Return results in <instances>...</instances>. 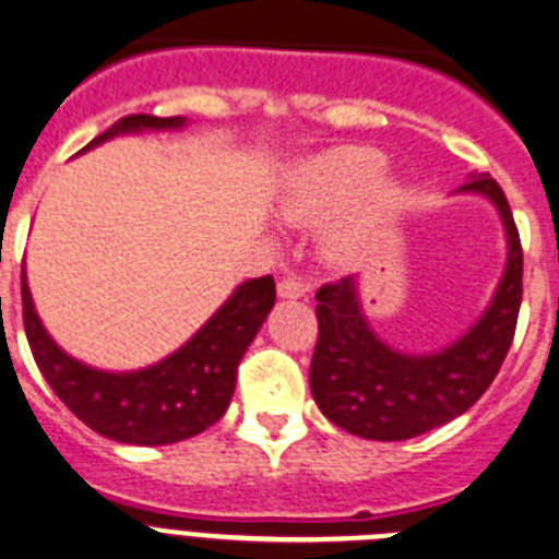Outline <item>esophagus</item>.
<instances>
[{
  "label": "esophagus",
  "mask_w": 559,
  "mask_h": 559,
  "mask_svg": "<svg viewBox=\"0 0 559 559\" xmlns=\"http://www.w3.org/2000/svg\"><path fill=\"white\" fill-rule=\"evenodd\" d=\"M306 292H309V284H306L304 278H295V275H286V278L278 281V298H284V300L306 298Z\"/></svg>",
  "instance_id": "1"
}]
</instances>
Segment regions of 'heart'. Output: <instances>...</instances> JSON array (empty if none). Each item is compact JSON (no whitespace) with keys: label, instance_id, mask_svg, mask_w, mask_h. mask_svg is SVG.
<instances>
[{"label":"heart","instance_id":"1","mask_svg":"<svg viewBox=\"0 0 559 559\" xmlns=\"http://www.w3.org/2000/svg\"><path fill=\"white\" fill-rule=\"evenodd\" d=\"M381 169L384 155L373 147H340L306 160L286 186L281 214L292 225H317L348 209L367 191L354 217L345 219L329 239L331 253L348 255L365 236L367 225L392 209L399 198V189L392 183H376Z\"/></svg>","mask_w":559,"mask_h":559}]
</instances>
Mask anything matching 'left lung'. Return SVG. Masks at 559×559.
Returning a JSON list of instances; mask_svg holds the SVG:
<instances>
[{
	"instance_id": "1",
	"label": "left lung",
	"mask_w": 559,
	"mask_h": 559,
	"mask_svg": "<svg viewBox=\"0 0 559 559\" xmlns=\"http://www.w3.org/2000/svg\"><path fill=\"white\" fill-rule=\"evenodd\" d=\"M462 194H481L499 211L507 264L490 306L465 334L435 354H404L376 336L354 275L317 289V334L309 386L331 424L365 440H409L449 424L485 395L512 345L524 292V253L501 186L471 175Z\"/></svg>"
}]
</instances>
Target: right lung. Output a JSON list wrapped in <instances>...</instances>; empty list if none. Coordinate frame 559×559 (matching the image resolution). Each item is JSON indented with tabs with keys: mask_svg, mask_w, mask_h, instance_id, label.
<instances>
[{
	"mask_svg": "<svg viewBox=\"0 0 559 559\" xmlns=\"http://www.w3.org/2000/svg\"><path fill=\"white\" fill-rule=\"evenodd\" d=\"M183 124V117L133 114L110 124L85 150L114 135L178 130ZM273 306V275L245 281L209 317V323L167 359L130 373H108L72 359L47 334L22 273L24 331L47 384L88 429L130 445H169L217 424L234 395L236 367Z\"/></svg>",
	"mask_w": 559,
	"mask_h": 559,
	"instance_id": "1",
	"label": "right lung"
}]
</instances>
